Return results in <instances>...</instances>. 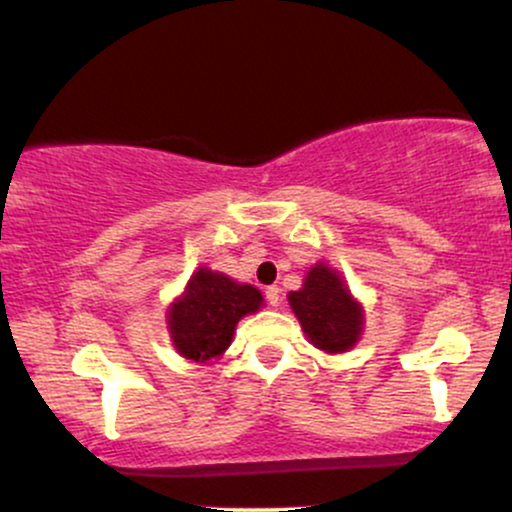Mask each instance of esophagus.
Here are the masks:
<instances>
[{"instance_id":"34e87169","label":"esophagus","mask_w":512,"mask_h":512,"mask_svg":"<svg viewBox=\"0 0 512 512\" xmlns=\"http://www.w3.org/2000/svg\"><path fill=\"white\" fill-rule=\"evenodd\" d=\"M264 293H267V301H269V305H274V308L281 303V289H279V286H267V291H264Z\"/></svg>"}]
</instances>
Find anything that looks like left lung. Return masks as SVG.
Wrapping results in <instances>:
<instances>
[{
  "mask_svg": "<svg viewBox=\"0 0 512 512\" xmlns=\"http://www.w3.org/2000/svg\"><path fill=\"white\" fill-rule=\"evenodd\" d=\"M289 305L308 342L325 354H344L361 339L366 325L363 305L351 296L344 276L327 262L308 269L301 289L289 293Z\"/></svg>",
  "mask_w": 512,
  "mask_h": 512,
  "instance_id": "1",
  "label": "left lung"
}]
</instances>
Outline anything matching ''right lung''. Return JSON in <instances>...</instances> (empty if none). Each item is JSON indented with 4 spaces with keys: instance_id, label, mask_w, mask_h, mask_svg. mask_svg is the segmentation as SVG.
<instances>
[{
    "instance_id": "obj_1",
    "label": "right lung",
    "mask_w": 512,
    "mask_h": 512,
    "mask_svg": "<svg viewBox=\"0 0 512 512\" xmlns=\"http://www.w3.org/2000/svg\"><path fill=\"white\" fill-rule=\"evenodd\" d=\"M262 305L264 298L255 286L199 267L166 313L170 342L187 361H214L231 346L238 322Z\"/></svg>"
}]
</instances>
